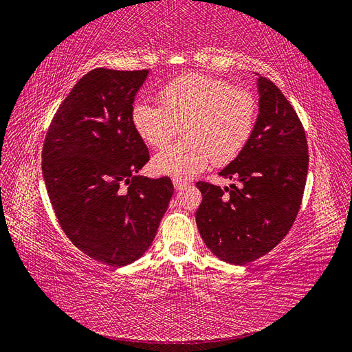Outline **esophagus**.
I'll list each match as a JSON object with an SVG mask.
<instances>
[{
    "label": "esophagus",
    "instance_id": "esophagus-1",
    "mask_svg": "<svg viewBox=\"0 0 352 352\" xmlns=\"http://www.w3.org/2000/svg\"><path fill=\"white\" fill-rule=\"evenodd\" d=\"M173 185H175L176 190H180L188 185V182H186V180H182V179H173Z\"/></svg>",
    "mask_w": 352,
    "mask_h": 352
}]
</instances>
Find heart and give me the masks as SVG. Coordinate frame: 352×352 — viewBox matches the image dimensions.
<instances>
[{"label":"heart","instance_id":"heart-1","mask_svg":"<svg viewBox=\"0 0 352 352\" xmlns=\"http://www.w3.org/2000/svg\"><path fill=\"white\" fill-rule=\"evenodd\" d=\"M160 107L136 102L131 123L150 146L164 148L182 126L185 140L158 153L157 173L188 179L204 170L210 160L225 164L235 158L251 138L257 101L245 89L204 74H188L158 92Z\"/></svg>","mask_w":352,"mask_h":352}]
</instances>
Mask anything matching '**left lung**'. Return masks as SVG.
<instances>
[{
	"label": "left lung",
	"mask_w": 352,
	"mask_h": 352,
	"mask_svg": "<svg viewBox=\"0 0 352 352\" xmlns=\"http://www.w3.org/2000/svg\"><path fill=\"white\" fill-rule=\"evenodd\" d=\"M258 116L251 138L220 176L238 183L198 182L199 235L217 258L242 265L272 251L292 228L308 172L304 127L276 85L257 74Z\"/></svg>",
	"instance_id": "left-lung-1"
}]
</instances>
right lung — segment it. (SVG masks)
Listing matches in <instances>:
<instances>
[{
  "label": "right lung",
  "mask_w": 352,
  "mask_h": 352,
  "mask_svg": "<svg viewBox=\"0 0 352 352\" xmlns=\"http://www.w3.org/2000/svg\"><path fill=\"white\" fill-rule=\"evenodd\" d=\"M150 70L94 69L61 102L42 148V175L67 238L123 267L151 247L173 195L170 177L138 175L150 154L131 123Z\"/></svg>",
  "instance_id": "add662e5"
}]
</instances>
